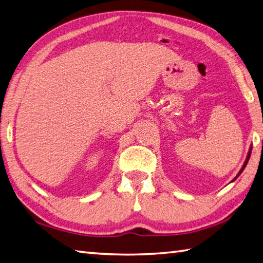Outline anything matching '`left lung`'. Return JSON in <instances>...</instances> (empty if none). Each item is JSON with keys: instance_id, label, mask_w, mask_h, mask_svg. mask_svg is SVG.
Here are the masks:
<instances>
[{"instance_id": "left-lung-1", "label": "left lung", "mask_w": 263, "mask_h": 263, "mask_svg": "<svg viewBox=\"0 0 263 263\" xmlns=\"http://www.w3.org/2000/svg\"><path fill=\"white\" fill-rule=\"evenodd\" d=\"M251 153H252V147H250V151H249V154H248V156H246V159H245V162H244V164H243V166H241V168L239 170V172H238V174L237 176L235 177V179L233 180V181H235L236 179H237L238 177H239V174L244 171V168H245V166L248 165V163H249V159H250V156H251Z\"/></svg>"}]
</instances>
